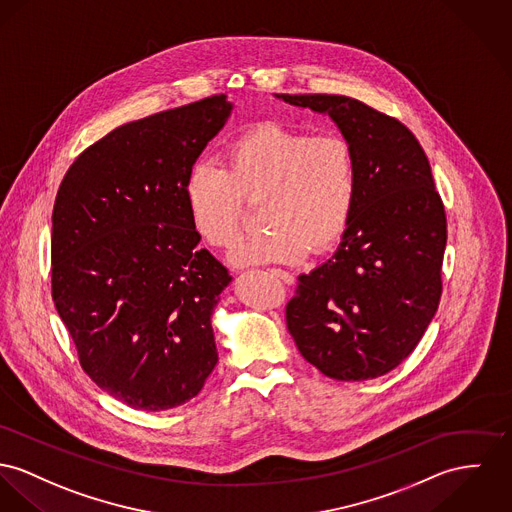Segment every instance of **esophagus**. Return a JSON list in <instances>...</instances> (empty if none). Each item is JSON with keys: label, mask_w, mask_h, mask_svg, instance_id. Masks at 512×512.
Returning a JSON list of instances; mask_svg holds the SVG:
<instances>
[{"label": "esophagus", "mask_w": 512, "mask_h": 512, "mask_svg": "<svg viewBox=\"0 0 512 512\" xmlns=\"http://www.w3.org/2000/svg\"><path fill=\"white\" fill-rule=\"evenodd\" d=\"M276 275H278V278L284 282V284H292L294 282V275L292 273H288V271H282V269H278V271H275Z\"/></svg>", "instance_id": "obj_1"}]
</instances>
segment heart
<instances>
[{
    "label": "heart",
    "mask_w": 512,
    "mask_h": 512,
    "mask_svg": "<svg viewBox=\"0 0 512 512\" xmlns=\"http://www.w3.org/2000/svg\"><path fill=\"white\" fill-rule=\"evenodd\" d=\"M358 187V159L347 138L267 122L237 136L222 165L195 163L185 202L202 239L230 249L241 236L245 204L261 200L265 232L239 243L232 259L239 265L298 263L308 249L327 251L343 237Z\"/></svg>",
    "instance_id": "obj_1"
}]
</instances>
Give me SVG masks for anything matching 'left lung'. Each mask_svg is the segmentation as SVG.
<instances>
[{"label":"left lung","mask_w":512,"mask_h":512,"mask_svg":"<svg viewBox=\"0 0 512 512\" xmlns=\"http://www.w3.org/2000/svg\"><path fill=\"white\" fill-rule=\"evenodd\" d=\"M327 113L351 142L360 187L353 218L329 261L298 276L286 325L300 354L335 380L358 382L401 364L442 294L446 214L415 134L345 95H278Z\"/></svg>","instance_id":"1"}]
</instances>
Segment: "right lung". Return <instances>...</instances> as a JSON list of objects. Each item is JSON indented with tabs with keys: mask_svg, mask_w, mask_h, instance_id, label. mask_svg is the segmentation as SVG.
<instances>
[{
	"mask_svg": "<svg viewBox=\"0 0 512 512\" xmlns=\"http://www.w3.org/2000/svg\"><path fill=\"white\" fill-rule=\"evenodd\" d=\"M230 111L212 95L122 124L56 195L52 300L83 372L134 409L193 399L218 362L210 315L232 276L197 247L185 181Z\"/></svg>",
	"mask_w": 512,
	"mask_h": 512,
	"instance_id": "add662e5",
	"label": "right lung"
}]
</instances>
